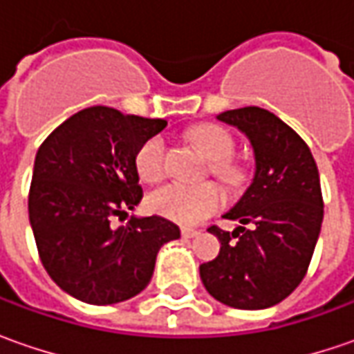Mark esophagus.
Returning a JSON list of instances; mask_svg holds the SVG:
<instances>
[{"label":"esophagus","mask_w":354,"mask_h":354,"mask_svg":"<svg viewBox=\"0 0 354 354\" xmlns=\"http://www.w3.org/2000/svg\"><path fill=\"white\" fill-rule=\"evenodd\" d=\"M181 234H183V238H195L198 236L201 232L195 230V228H181Z\"/></svg>","instance_id":"obj_1"}]
</instances>
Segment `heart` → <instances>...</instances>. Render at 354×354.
Wrapping results in <instances>:
<instances>
[{"mask_svg": "<svg viewBox=\"0 0 354 354\" xmlns=\"http://www.w3.org/2000/svg\"><path fill=\"white\" fill-rule=\"evenodd\" d=\"M191 138L197 143L198 149L211 159L209 171L216 179H221L226 185H238L242 181L244 171L230 159L234 142L225 128L214 126V124H201L191 131ZM165 149H167L165 138L159 133L140 143L133 156V167L138 171L140 179L147 183H157L163 179ZM225 201L226 197L223 189L214 183H169L153 191L147 198L149 209L156 214L179 225L201 223L203 218L218 211L225 205Z\"/></svg>", "mask_w": 354, "mask_h": 354, "instance_id": "1", "label": "heart"}]
</instances>
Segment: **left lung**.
I'll return each instance as SVG.
<instances>
[{
  "instance_id": "obj_1",
  "label": "left lung",
  "mask_w": 354,
  "mask_h": 354,
  "mask_svg": "<svg viewBox=\"0 0 354 354\" xmlns=\"http://www.w3.org/2000/svg\"><path fill=\"white\" fill-rule=\"evenodd\" d=\"M218 120L248 136L256 175L225 214L240 223L236 230L209 228L221 240V252L201 264V279L225 306L266 309L306 278L323 223L319 171L307 143L264 108L228 110Z\"/></svg>"
}]
</instances>
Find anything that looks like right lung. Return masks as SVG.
<instances>
[{
  "label": "right lung",
  "instance_id": "add662e5",
  "mask_svg": "<svg viewBox=\"0 0 354 354\" xmlns=\"http://www.w3.org/2000/svg\"><path fill=\"white\" fill-rule=\"evenodd\" d=\"M165 120L128 116L108 106L76 112L41 143L29 189V221L39 258L73 297L110 306L145 290L159 248L181 236L163 216H131L143 197L133 156Z\"/></svg>",
  "mask_w": 354,
  "mask_h": 354
}]
</instances>
